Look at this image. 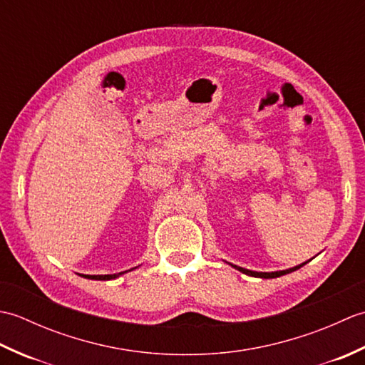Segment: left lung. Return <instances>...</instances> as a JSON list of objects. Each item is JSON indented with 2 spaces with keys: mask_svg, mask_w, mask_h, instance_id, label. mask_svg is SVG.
Returning a JSON list of instances; mask_svg holds the SVG:
<instances>
[{
  "mask_svg": "<svg viewBox=\"0 0 365 365\" xmlns=\"http://www.w3.org/2000/svg\"><path fill=\"white\" fill-rule=\"evenodd\" d=\"M229 263V262H227ZM307 262H304V263H301V265H298V267H293V268H289V269H282V271H271V273H259V271H251V269H246V268H242V267H237V265H232V263H229L230 267H234L235 269H238V271H242V273H245V274H247V276H254V277H263V279H273V277H279V276H284V274H289V273H292V271H297L298 268H301L302 265H306Z\"/></svg>",
  "mask_w": 365,
  "mask_h": 365,
  "instance_id": "1",
  "label": "left lung"
}]
</instances>
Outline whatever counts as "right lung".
<instances>
[{
  "instance_id": "right-lung-1",
  "label": "right lung",
  "mask_w": 365,
  "mask_h": 365,
  "mask_svg": "<svg viewBox=\"0 0 365 365\" xmlns=\"http://www.w3.org/2000/svg\"><path fill=\"white\" fill-rule=\"evenodd\" d=\"M123 273H127V271H122V273H118V274H100V276H91V274H81L83 277H86V279H96V281H110V279H115V277H119L120 274H123Z\"/></svg>"
}]
</instances>
